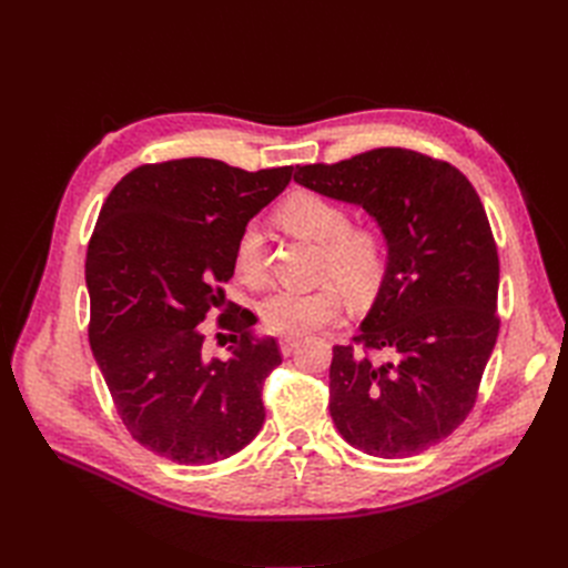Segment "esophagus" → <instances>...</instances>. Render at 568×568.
I'll list each match as a JSON object with an SVG mask.
<instances>
[{
	"label": "esophagus",
	"instance_id": "1",
	"mask_svg": "<svg viewBox=\"0 0 568 568\" xmlns=\"http://www.w3.org/2000/svg\"><path fill=\"white\" fill-rule=\"evenodd\" d=\"M296 348H298V341L296 338H282L280 341V351H282L284 357H288Z\"/></svg>",
	"mask_w": 568,
	"mask_h": 568
}]
</instances>
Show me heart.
Listing matches in <instances>:
<instances>
[{"mask_svg":"<svg viewBox=\"0 0 568 568\" xmlns=\"http://www.w3.org/2000/svg\"><path fill=\"white\" fill-rule=\"evenodd\" d=\"M277 220L291 234L320 244L317 291H277L261 303L263 326L280 336H305L324 324L338 322L343 301L367 303L379 291L386 272V251L382 236L369 227L348 225V211L341 203L315 192H296L282 201ZM234 265L244 282L263 277V239L248 227L239 236Z\"/></svg>","mask_w":568,"mask_h":568,"instance_id":"obj_1","label":"heart"}]
</instances>
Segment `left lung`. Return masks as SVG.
<instances>
[{
	"mask_svg": "<svg viewBox=\"0 0 568 568\" xmlns=\"http://www.w3.org/2000/svg\"><path fill=\"white\" fill-rule=\"evenodd\" d=\"M294 180L365 209L386 242L359 348L334 346L332 419L367 455H419L467 419L500 329V263L484 203L450 163L393 146L296 165Z\"/></svg>",
	"mask_w": 568,
	"mask_h": 568,
	"instance_id": "8db88e82",
	"label": "left lung"
}]
</instances>
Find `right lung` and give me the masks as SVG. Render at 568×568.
<instances>
[{"mask_svg": "<svg viewBox=\"0 0 568 568\" xmlns=\"http://www.w3.org/2000/svg\"><path fill=\"white\" fill-rule=\"evenodd\" d=\"M291 170L246 173L213 159L142 165L101 205L84 261L90 346L128 432L165 459H227L265 422L277 341L253 332L251 311L222 315L227 355L209 357L201 322L227 303L239 236Z\"/></svg>", "mask_w": 568, "mask_h": 568, "instance_id": "obj_1", "label": "right lung"}]
</instances>
